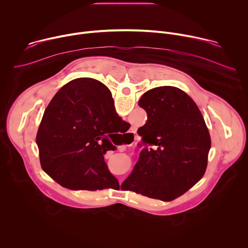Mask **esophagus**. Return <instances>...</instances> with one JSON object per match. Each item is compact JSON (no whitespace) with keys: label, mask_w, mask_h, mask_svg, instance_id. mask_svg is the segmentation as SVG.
Instances as JSON below:
<instances>
[{"label":"esophagus","mask_w":248,"mask_h":248,"mask_svg":"<svg viewBox=\"0 0 248 248\" xmlns=\"http://www.w3.org/2000/svg\"><path fill=\"white\" fill-rule=\"evenodd\" d=\"M132 132H133V133H135V131H130V133H129V134H127V135H132Z\"/></svg>","instance_id":"34e87169"}]
</instances>
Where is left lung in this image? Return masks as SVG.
Segmentation results:
<instances>
[{"mask_svg": "<svg viewBox=\"0 0 248 248\" xmlns=\"http://www.w3.org/2000/svg\"><path fill=\"white\" fill-rule=\"evenodd\" d=\"M138 105L148 116L137 133L144 146L122 186L150 198L170 201L203 176L211 138L197 105L173 86L153 88Z\"/></svg>", "mask_w": 248, "mask_h": 248, "instance_id": "1", "label": "left lung"}]
</instances>
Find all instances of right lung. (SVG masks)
<instances>
[{"label":"right lung","instance_id":"add662e5","mask_svg":"<svg viewBox=\"0 0 248 248\" xmlns=\"http://www.w3.org/2000/svg\"><path fill=\"white\" fill-rule=\"evenodd\" d=\"M124 123L105 84L88 78L69 81L49 103L38 128L42 169L74 190L119 188L104 154L116 150L110 138Z\"/></svg>","mask_w":248,"mask_h":248}]
</instances>
